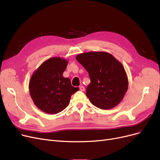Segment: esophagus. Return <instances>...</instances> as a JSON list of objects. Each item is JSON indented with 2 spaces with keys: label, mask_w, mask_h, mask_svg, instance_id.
<instances>
[{
  "label": "esophagus",
  "mask_w": 160,
  "mask_h": 160,
  "mask_svg": "<svg viewBox=\"0 0 160 160\" xmlns=\"http://www.w3.org/2000/svg\"><path fill=\"white\" fill-rule=\"evenodd\" d=\"M79 90H80V91H85V88H84V87H83V85L79 86Z\"/></svg>",
  "instance_id": "34e87169"
}]
</instances>
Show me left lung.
Returning a JSON list of instances; mask_svg holds the SVG:
<instances>
[{
  "label": "left lung",
  "mask_w": 160,
  "mask_h": 160,
  "mask_svg": "<svg viewBox=\"0 0 160 160\" xmlns=\"http://www.w3.org/2000/svg\"><path fill=\"white\" fill-rule=\"evenodd\" d=\"M76 59L89 72L91 83L86 90L90 102L101 109L117 106L128 89V78L121 62L104 51L83 52Z\"/></svg>",
  "instance_id": "8db88e82"
}]
</instances>
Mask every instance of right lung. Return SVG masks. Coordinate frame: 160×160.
<instances>
[{
	"label": "right lung",
	"instance_id": "right-lung-1",
	"mask_svg": "<svg viewBox=\"0 0 160 160\" xmlns=\"http://www.w3.org/2000/svg\"><path fill=\"white\" fill-rule=\"evenodd\" d=\"M68 60L59 57L46 60L33 72L28 89L37 108L48 114H56L69 105L71 96L79 90L62 73Z\"/></svg>",
	"mask_w": 160,
	"mask_h": 160
}]
</instances>
